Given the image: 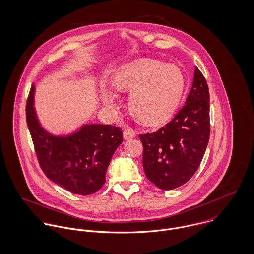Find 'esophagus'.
Returning a JSON list of instances; mask_svg holds the SVG:
<instances>
[{
  "instance_id": "obj_1",
  "label": "esophagus",
  "mask_w": 254,
  "mask_h": 254,
  "mask_svg": "<svg viewBox=\"0 0 254 254\" xmlns=\"http://www.w3.org/2000/svg\"><path fill=\"white\" fill-rule=\"evenodd\" d=\"M135 136H136V133L132 129H130V128H125L124 129V131H123V138H124L125 141L130 140V139L134 138Z\"/></svg>"
}]
</instances>
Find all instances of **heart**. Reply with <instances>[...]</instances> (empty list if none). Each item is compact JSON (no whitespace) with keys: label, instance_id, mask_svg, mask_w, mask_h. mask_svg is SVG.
Here are the masks:
<instances>
[{"label":"heart","instance_id":"b5f03b06","mask_svg":"<svg viewBox=\"0 0 254 254\" xmlns=\"http://www.w3.org/2000/svg\"><path fill=\"white\" fill-rule=\"evenodd\" d=\"M111 86L115 91H130L128 108L131 114L146 125L169 118L178 107L185 90L181 70L171 64L154 61H138L117 69ZM106 105L113 104V97L103 92Z\"/></svg>","mask_w":254,"mask_h":254}]
</instances>
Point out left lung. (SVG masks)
Returning <instances> with one entry per match:
<instances>
[{
	"mask_svg": "<svg viewBox=\"0 0 254 254\" xmlns=\"http://www.w3.org/2000/svg\"><path fill=\"white\" fill-rule=\"evenodd\" d=\"M210 135L209 91L197 67L185 106L157 132L140 135L146 178L161 190L189 181L203 158Z\"/></svg>",
	"mask_w": 254,
	"mask_h": 254,
	"instance_id": "left-lung-1",
	"label": "left lung"
}]
</instances>
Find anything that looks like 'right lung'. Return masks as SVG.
Returning <instances> with one entry per match:
<instances>
[{
	"mask_svg": "<svg viewBox=\"0 0 254 254\" xmlns=\"http://www.w3.org/2000/svg\"><path fill=\"white\" fill-rule=\"evenodd\" d=\"M35 86L27 103L26 120L39 164L45 175L68 191L89 195L106 182L111 157L123 141L113 125L86 124L67 136H56L40 124L34 107Z\"/></svg>",
	"mask_w": 254,
	"mask_h": 254,
	"instance_id": "right-lung-1",
	"label": "right lung"
}]
</instances>
